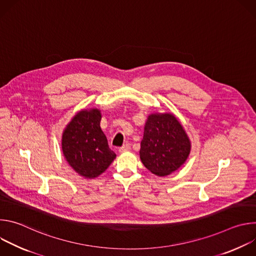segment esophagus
Segmentation results:
<instances>
[{"instance_id":"1","label":"esophagus","mask_w":256,"mask_h":256,"mask_svg":"<svg viewBox=\"0 0 256 256\" xmlns=\"http://www.w3.org/2000/svg\"><path fill=\"white\" fill-rule=\"evenodd\" d=\"M130 142H126L124 144L122 148H120V153H124V152H126V151H130Z\"/></svg>"}]
</instances>
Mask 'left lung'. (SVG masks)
<instances>
[{
  "label": "left lung",
  "instance_id": "8db88e82",
  "mask_svg": "<svg viewBox=\"0 0 256 256\" xmlns=\"http://www.w3.org/2000/svg\"><path fill=\"white\" fill-rule=\"evenodd\" d=\"M192 144L184 126L172 114H152L144 124L140 158L158 176H167L184 165Z\"/></svg>",
  "mask_w": 256,
  "mask_h": 256
}]
</instances>
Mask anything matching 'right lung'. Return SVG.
Masks as SVG:
<instances>
[{
	"label": "right lung",
	"mask_w": 256,
	"mask_h": 256,
	"mask_svg": "<svg viewBox=\"0 0 256 256\" xmlns=\"http://www.w3.org/2000/svg\"><path fill=\"white\" fill-rule=\"evenodd\" d=\"M100 120L99 109H83L66 124L62 138V150L68 165L89 179L102 174L116 157L108 147Z\"/></svg>",
	"instance_id": "1"
}]
</instances>
